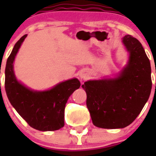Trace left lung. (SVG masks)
<instances>
[{
    "instance_id": "1",
    "label": "left lung",
    "mask_w": 156,
    "mask_h": 156,
    "mask_svg": "<svg viewBox=\"0 0 156 156\" xmlns=\"http://www.w3.org/2000/svg\"><path fill=\"white\" fill-rule=\"evenodd\" d=\"M122 42L129 52V60L120 76L82 85L92 122L98 127L127 126L140 114L151 93V65L142 45L130 35L125 36Z\"/></svg>"
}]
</instances>
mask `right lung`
I'll return each mask as SVG.
<instances>
[{
	"label": "right lung",
	"instance_id": "add662e5",
	"mask_svg": "<svg viewBox=\"0 0 156 156\" xmlns=\"http://www.w3.org/2000/svg\"><path fill=\"white\" fill-rule=\"evenodd\" d=\"M24 35L17 41L8 57L5 68V91L8 100L31 127L41 131L57 130L64 126L65 107L70 95L80 87L77 79L61 83L47 91H33L16 80L13 62Z\"/></svg>",
	"mask_w": 156,
	"mask_h": 156
}]
</instances>
